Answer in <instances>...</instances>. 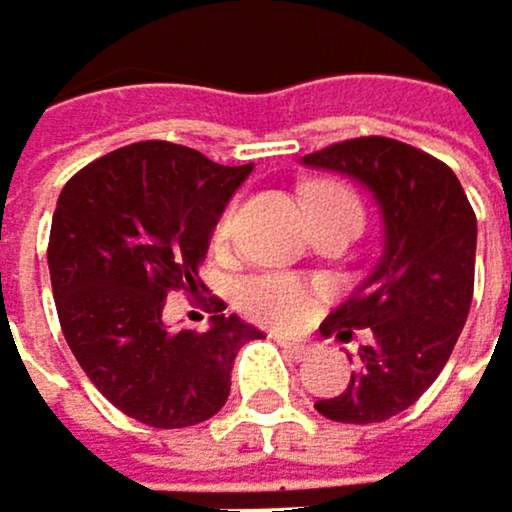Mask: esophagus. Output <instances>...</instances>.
<instances>
[{
    "label": "esophagus",
    "mask_w": 512,
    "mask_h": 512,
    "mask_svg": "<svg viewBox=\"0 0 512 512\" xmlns=\"http://www.w3.org/2000/svg\"><path fill=\"white\" fill-rule=\"evenodd\" d=\"M279 342V348L286 351L289 357H295V360H304V357H311L314 354V345H304V342H292V339H276Z\"/></svg>",
    "instance_id": "34e87169"
}]
</instances>
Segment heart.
<instances>
[{"instance_id":"b5f03b06","label":"heart","mask_w":512,"mask_h":512,"mask_svg":"<svg viewBox=\"0 0 512 512\" xmlns=\"http://www.w3.org/2000/svg\"><path fill=\"white\" fill-rule=\"evenodd\" d=\"M307 205H311L314 220L339 211V208H360L357 198L335 183H317L307 189ZM233 233H236V205L226 208L211 233V245L217 254H226L233 245ZM323 298V286L307 276L298 273H282V270H270V273H258L245 279L239 286V307L261 326L270 329H282L292 332L301 329L307 320L317 314Z\"/></svg>"}]
</instances>
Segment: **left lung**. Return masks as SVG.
<instances>
[{
  "label": "left lung",
  "instance_id": "8db88e82",
  "mask_svg": "<svg viewBox=\"0 0 512 512\" xmlns=\"http://www.w3.org/2000/svg\"><path fill=\"white\" fill-rule=\"evenodd\" d=\"M304 164L360 180L385 220L379 264L320 326L342 342L370 329L373 342L357 351L345 392L314 407L335 423H385L420 401L460 339L476 282V211L445 161L398 139H345Z\"/></svg>",
  "mask_w": 512,
  "mask_h": 512
}]
</instances>
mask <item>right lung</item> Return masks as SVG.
<instances>
[{"mask_svg":"<svg viewBox=\"0 0 512 512\" xmlns=\"http://www.w3.org/2000/svg\"><path fill=\"white\" fill-rule=\"evenodd\" d=\"M248 173L149 139L86 164L58 195L49 273L61 332L89 382L136 423L211 420L239 348L261 339L217 298L208 332L161 320L170 292H198L214 223Z\"/></svg>","mask_w":512,"mask_h":512,"instance_id":"1","label":"right lung"}]
</instances>
